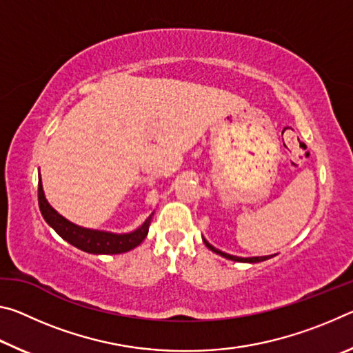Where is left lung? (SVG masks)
<instances>
[{
  "label": "left lung",
  "mask_w": 353,
  "mask_h": 353,
  "mask_svg": "<svg viewBox=\"0 0 353 353\" xmlns=\"http://www.w3.org/2000/svg\"><path fill=\"white\" fill-rule=\"evenodd\" d=\"M202 240H204V238H202ZM204 243H205V246L210 249V250H213L214 254H218V255H221V256H224V259H227V260H234V261H241V263H259V261H265V260H268V259H271L272 255H268V256H249V259H243V256H236V255H230V254H225V252H223V250H219V249H216V248H213L210 243H208L207 240H204Z\"/></svg>",
  "instance_id": "left-lung-1"
}]
</instances>
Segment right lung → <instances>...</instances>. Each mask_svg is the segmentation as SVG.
<instances>
[{
	"mask_svg": "<svg viewBox=\"0 0 353 353\" xmlns=\"http://www.w3.org/2000/svg\"><path fill=\"white\" fill-rule=\"evenodd\" d=\"M39 207L46 223L50 224L65 241L73 244L74 248L83 250V252L104 254V255L123 254L139 246V244L145 240L148 235L149 224H151V216H152L151 214V216H149L145 223L139 227V229L130 232V234H112V232L85 229V227L70 223L68 219H65L62 214H59L54 208L48 204L40 179H39Z\"/></svg>",
	"mask_w": 353,
	"mask_h": 353,
	"instance_id": "obj_1",
	"label": "right lung"
}]
</instances>
